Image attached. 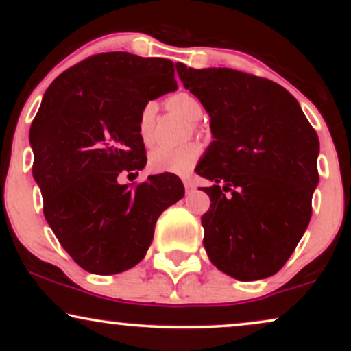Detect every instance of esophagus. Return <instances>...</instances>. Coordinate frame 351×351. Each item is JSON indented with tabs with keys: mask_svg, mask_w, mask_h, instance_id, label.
I'll list each match as a JSON object with an SVG mask.
<instances>
[{
	"mask_svg": "<svg viewBox=\"0 0 351 351\" xmlns=\"http://www.w3.org/2000/svg\"><path fill=\"white\" fill-rule=\"evenodd\" d=\"M184 185H185V191H186V193H191V191H193L195 190V185L193 184H191V182L190 180H184Z\"/></svg>",
	"mask_w": 351,
	"mask_h": 351,
	"instance_id": "obj_1",
	"label": "esophagus"
}]
</instances>
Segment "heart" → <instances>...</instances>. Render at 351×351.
Instances as JSON below:
<instances>
[{"label":"heart","mask_w":351,"mask_h":351,"mask_svg":"<svg viewBox=\"0 0 351 351\" xmlns=\"http://www.w3.org/2000/svg\"><path fill=\"white\" fill-rule=\"evenodd\" d=\"M167 107L180 113L189 121L195 123L203 117V105L195 95L190 93H176L167 97ZM156 105L147 102L138 114V137L148 145L153 141V121H155ZM199 156V150L195 143H185L180 147L158 145L148 155V166L155 172H169V174L185 176L193 169L196 160Z\"/></svg>","instance_id":"1"}]
</instances>
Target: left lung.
I'll use <instances>...</instances> for the list:
<instances>
[{
  "instance_id": "1",
  "label": "left lung",
  "mask_w": 351,
  "mask_h": 351,
  "mask_svg": "<svg viewBox=\"0 0 351 351\" xmlns=\"http://www.w3.org/2000/svg\"><path fill=\"white\" fill-rule=\"evenodd\" d=\"M176 69L210 117L214 141L195 169L214 182L203 189L210 209L201 217L209 261L239 281L275 275L308 227L318 136L292 94L270 80Z\"/></svg>"
}]
</instances>
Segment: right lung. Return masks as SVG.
<instances>
[{"label":"right lung","instance_id":"1","mask_svg":"<svg viewBox=\"0 0 351 351\" xmlns=\"http://www.w3.org/2000/svg\"><path fill=\"white\" fill-rule=\"evenodd\" d=\"M176 89L171 60L104 52L65 70L43 95L30 128L33 179L51 230L86 271L117 275L137 265L158 217L184 198L174 174L134 189L118 182L147 165L142 107Z\"/></svg>","mask_w":351,"mask_h":351}]
</instances>
